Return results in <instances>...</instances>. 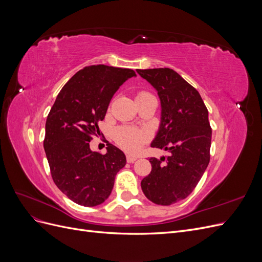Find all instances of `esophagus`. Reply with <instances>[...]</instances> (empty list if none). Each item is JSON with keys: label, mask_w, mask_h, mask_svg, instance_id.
I'll list each match as a JSON object with an SVG mask.
<instances>
[{"label": "esophagus", "mask_w": 262, "mask_h": 262, "mask_svg": "<svg viewBox=\"0 0 262 262\" xmlns=\"http://www.w3.org/2000/svg\"><path fill=\"white\" fill-rule=\"evenodd\" d=\"M138 160V156H134V155H126V162L128 163H134Z\"/></svg>", "instance_id": "34e87169"}]
</instances>
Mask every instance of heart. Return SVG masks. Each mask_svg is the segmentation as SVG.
Listing matches in <instances>:
<instances>
[{
	"label": "heart",
	"instance_id": "obj_1",
	"mask_svg": "<svg viewBox=\"0 0 262 262\" xmlns=\"http://www.w3.org/2000/svg\"><path fill=\"white\" fill-rule=\"evenodd\" d=\"M147 92H139L137 98L149 96ZM115 141L117 144L128 152H137L149 139V133L146 130L133 128V126L122 125L119 126L115 131Z\"/></svg>",
	"mask_w": 262,
	"mask_h": 262
}]
</instances>
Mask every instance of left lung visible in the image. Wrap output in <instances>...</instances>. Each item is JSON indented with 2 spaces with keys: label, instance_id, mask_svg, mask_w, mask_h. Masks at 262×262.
I'll use <instances>...</instances> for the list:
<instances>
[{
  "label": "left lung",
  "instance_id": "8db88e82",
  "mask_svg": "<svg viewBox=\"0 0 262 262\" xmlns=\"http://www.w3.org/2000/svg\"><path fill=\"white\" fill-rule=\"evenodd\" d=\"M157 91L162 120L152 147L169 155L149 158L150 173L141 181L149 201L170 205L193 191L210 162L212 129L209 112L193 86L168 68L138 70Z\"/></svg>",
  "mask_w": 262,
  "mask_h": 262
}]
</instances>
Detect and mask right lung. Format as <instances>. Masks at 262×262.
<instances>
[{
    "label": "right lung",
    "instance_id": "1",
    "mask_svg": "<svg viewBox=\"0 0 262 262\" xmlns=\"http://www.w3.org/2000/svg\"><path fill=\"white\" fill-rule=\"evenodd\" d=\"M131 69L104 64L78 71L62 87L47 117L43 147L54 184L73 202L84 207L101 204L112 193L125 155L107 144V153L93 152L90 142L100 133L114 94L136 76Z\"/></svg>",
    "mask_w": 262,
    "mask_h": 262
}]
</instances>
